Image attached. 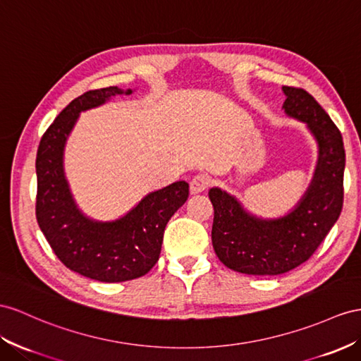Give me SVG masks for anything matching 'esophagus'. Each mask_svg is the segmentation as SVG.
<instances>
[{
    "instance_id": "obj_1",
    "label": "esophagus",
    "mask_w": 361,
    "mask_h": 361,
    "mask_svg": "<svg viewBox=\"0 0 361 361\" xmlns=\"http://www.w3.org/2000/svg\"><path fill=\"white\" fill-rule=\"evenodd\" d=\"M210 178L207 177V175L204 173H200V175H195V177L192 178L190 181V192L192 193H201L204 192L210 188Z\"/></svg>"
}]
</instances>
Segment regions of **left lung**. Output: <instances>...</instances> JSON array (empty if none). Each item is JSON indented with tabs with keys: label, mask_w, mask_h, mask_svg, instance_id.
Listing matches in <instances>:
<instances>
[{
	"label": "left lung",
	"mask_w": 361,
	"mask_h": 361,
	"mask_svg": "<svg viewBox=\"0 0 361 361\" xmlns=\"http://www.w3.org/2000/svg\"><path fill=\"white\" fill-rule=\"evenodd\" d=\"M285 113L308 125L319 143L317 169L302 201L290 215L259 219L218 188L210 189L214 206L212 244L228 269L244 274L276 276L299 267L317 250L343 207L345 146L341 133L308 91L283 87Z\"/></svg>",
	"instance_id": "left-lung-1"
}]
</instances>
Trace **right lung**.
<instances>
[{
    "label": "right lung",
    "mask_w": 361,
    "mask_h": 361,
    "mask_svg": "<svg viewBox=\"0 0 361 361\" xmlns=\"http://www.w3.org/2000/svg\"><path fill=\"white\" fill-rule=\"evenodd\" d=\"M122 92L106 87L71 100L44 133L36 154V219L41 232L67 269L100 282H125L149 271L160 257L166 224L189 197L186 181L172 183L146 195L113 223L91 221L76 207L62 168L67 137L80 111Z\"/></svg>",
    "instance_id": "right-lung-1"
}]
</instances>
